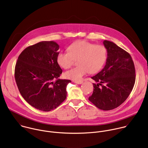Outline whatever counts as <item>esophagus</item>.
Masks as SVG:
<instances>
[{"label": "esophagus", "mask_w": 148, "mask_h": 148, "mask_svg": "<svg viewBox=\"0 0 148 148\" xmlns=\"http://www.w3.org/2000/svg\"><path fill=\"white\" fill-rule=\"evenodd\" d=\"M74 83L77 84H82V81H74Z\"/></svg>", "instance_id": "obj_1"}]
</instances>
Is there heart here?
<instances>
[{
	"mask_svg": "<svg viewBox=\"0 0 148 148\" xmlns=\"http://www.w3.org/2000/svg\"><path fill=\"white\" fill-rule=\"evenodd\" d=\"M108 57L106 48L101 45H95L86 40H79L68 47L67 52H60L57 62L64 69L70 68L75 60L79 66L64 73L66 78L80 81L89 72L94 74L99 71Z\"/></svg>",
	"mask_w": 148,
	"mask_h": 148,
	"instance_id": "heart-1",
	"label": "heart"
}]
</instances>
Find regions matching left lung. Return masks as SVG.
Here are the masks:
<instances>
[{
  "label": "left lung",
  "instance_id": "obj_1",
  "mask_svg": "<svg viewBox=\"0 0 148 148\" xmlns=\"http://www.w3.org/2000/svg\"><path fill=\"white\" fill-rule=\"evenodd\" d=\"M103 43L108 51L106 64L91 77L98 84H93L89 100L99 109L110 110L121 105L130 95L135 84L136 70L127 52L112 42L105 40Z\"/></svg>",
  "mask_w": 148,
  "mask_h": 148
}]
</instances>
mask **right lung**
Instances as JSON below:
<instances>
[{"label":"right lung","mask_w":148,"mask_h":148,"mask_svg":"<svg viewBox=\"0 0 148 148\" xmlns=\"http://www.w3.org/2000/svg\"><path fill=\"white\" fill-rule=\"evenodd\" d=\"M59 49L54 41L39 42L26 48L15 65V79L20 93L30 105L42 111L59 106L66 98V86L71 82L58 78L62 73L57 62Z\"/></svg>","instance_id":"obj_1"}]
</instances>
